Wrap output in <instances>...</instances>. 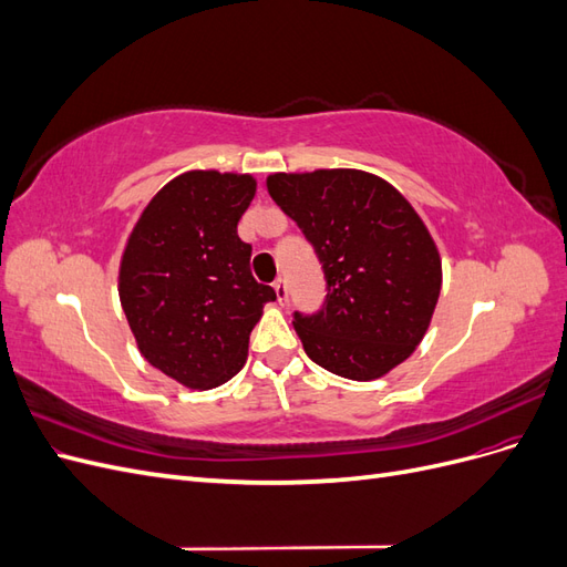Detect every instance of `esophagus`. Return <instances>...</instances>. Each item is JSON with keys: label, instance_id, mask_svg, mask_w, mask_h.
Listing matches in <instances>:
<instances>
[{"label": "esophagus", "instance_id": "obj_1", "mask_svg": "<svg viewBox=\"0 0 567 567\" xmlns=\"http://www.w3.org/2000/svg\"><path fill=\"white\" fill-rule=\"evenodd\" d=\"M274 286V290H277V298H279V302L284 305L286 300H288V286H286V279L284 277H279L277 281L271 284Z\"/></svg>", "mask_w": 567, "mask_h": 567}]
</instances>
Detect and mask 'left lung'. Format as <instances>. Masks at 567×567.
Listing matches in <instances>:
<instances>
[{"label":"left lung","mask_w":567,"mask_h":567,"mask_svg":"<svg viewBox=\"0 0 567 567\" xmlns=\"http://www.w3.org/2000/svg\"><path fill=\"white\" fill-rule=\"evenodd\" d=\"M267 192L312 244L326 281L315 315L293 312L307 357L352 381L381 379L416 350L442 265L409 200L362 169L271 175Z\"/></svg>","instance_id":"1"}]
</instances>
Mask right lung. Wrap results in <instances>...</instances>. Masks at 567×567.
<instances>
[{
  "instance_id": "1",
  "label": "right lung",
  "mask_w": 567,
  "mask_h": 567,
  "mask_svg": "<svg viewBox=\"0 0 567 567\" xmlns=\"http://www.w3.org/2000/svg\"><path fill=\"white\" fill-rule=\"evenodd\" d=\"M250 175L194 169L151 198L120 262V302L146 362L177 383L210 390L241 371L252 326L277 300L250 274L238 219Z\"/></svg>"
}]
</instances>
